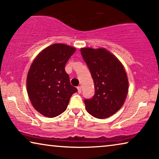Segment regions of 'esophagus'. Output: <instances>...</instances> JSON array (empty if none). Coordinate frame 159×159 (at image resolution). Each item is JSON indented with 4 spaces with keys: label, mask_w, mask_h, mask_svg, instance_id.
Wrapping results in <instances>:
<instances>
[{
    "label": "esophagus",
    "mask_w": 159,
    "mask_h": 159,
    "mask_svg": "<svg viewBox=\"0 0 159 159\" xmlns=\"http://www.w3.org/2000/svg\"><path fill=\"white\" fill-rule=\"evenodd\" d=\"M77 90H78V93H82V87L81 86H78L77 87Z\"/></svg>",
    "instance_id": "esophagus-1"
}]
</instances>
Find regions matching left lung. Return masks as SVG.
Here are the masks:
<instances>
[{
  "mask_svg": "<svg viewBox=\"0 0 159 159\" xmlns=\"http://www.w3.org/2000/svg\"><path fill=\"white\" fill-rule=\"evenodd\" d=\"M91 72L95 93L85 99L87 111L96 118H106L120 109L128 91V80L123 64L103 48L80 49Z\"/></svg>",
  "mask_w": 159,
  "mask_h": 159,
  "instance_id": "1",
  "label": "left lung"
}]
</instances>
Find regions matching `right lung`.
<instances>
[{"instance_id": "1", "label": "right lung", "mask_w": 159, "mask_h": 159, "mask_svg": "<svg viewBox=\"0 0 159 159\" xmlns=\"http://www.w3.org/2000/svg\"><path fill=\"white\" fill-rule=\"evenodd\" d=\"M75 50L54 43L41 51L31 64L27 75V93L33 107L43 116L54 118L62 113L71 96L77 92L64 69Z\"/></svg>"}]
</instances>
